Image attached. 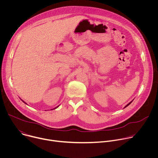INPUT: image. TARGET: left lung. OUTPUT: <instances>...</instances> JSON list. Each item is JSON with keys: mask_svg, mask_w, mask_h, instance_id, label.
<instances>
[{"mask_svg": "<svg viewBox=\"0 0 158 158\" xmlns=\"http://www.w3.org/2000/svg\"><path fill=\"white\" fill-rule=\"evenodd\" d=\"M133 100H134V99H133ZM133 100H132V101H133ZM132 101H131V102H129V103H128V104H127V105H126V106H125V107H124V108H125V107H127V106H129V104H131V102H132Z\"/></svg>", "mask_w": 158, "mask_h": 158, "instance_id": "obj_1", "label": "left lung"}]
</instances>
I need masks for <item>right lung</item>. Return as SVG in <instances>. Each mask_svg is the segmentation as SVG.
<instances>
[{
  "label": "right lung",
  "mask_w": 158,
  "mask_h": 158,
  "mask_svg": "<svg viewBox=\"0 0 158 158\" xmlns=\"http://www.w3.org/2000/svg\"><path fill=\"white\" fill-rule=\"evenodd\" d=\"M23 102H24V101H23ZM25 103H26V102H25ZM59 107V106H57V107H55V108H54V109H56V108H57V107ZM51 110H52V109H51Z\"/></svg>",
  "instance_id": "right-lung-1"
}]
</instances>
